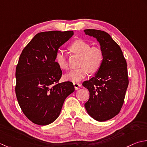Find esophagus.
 Wrapping results in <instances>:
<instances>
[{
    "label": "esophagus",
    "instance_id": "34e87169",
    "mask_svg": "<svg viewBox=\"0 0 147 147\" xmlns=\"http://www.w3.org/2000/svg\"><path fill=\"white\" fill-rule=\"evenodd\" d=\"M74 86L75 89H76V90H77V89L79 88V87L81 86V84H79V83H77V82H74Z\"/></svg>",
    "mask_w": 147,
    "mask_h": 147
}]
</instances>
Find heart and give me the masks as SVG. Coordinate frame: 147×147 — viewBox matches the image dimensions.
Listing matches in <instances>:
<instances>
[{
  "label": "heart",
  "mask_w": 147,
  "mask_h": 147,
  "mask_svg": "<svg viewBox=\"0 0 147 147\" xmlns=\"http://www.w3.org/2000/svg\"><path fill=\"white\" fill-rule=\"evenodd\" d=\"M69 49L71 52L80 56L79 66L77 69L73 70L65 76V78L71 82H79L85 78L89 73L95 74L100 69L103 60V52L100 48L92 47L86 42L77 40L71 44ZM55 61L62 70H68V64L65 53L58 51Z\"/></svg>",
  "instance_id": "obj_1"
}]
</instances>
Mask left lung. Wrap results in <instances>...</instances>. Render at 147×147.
Wrapping results in <instances>:
<instances>
[{"mask_svg": "<svg viewBox=\"0 0 147 147\" xmlns=\"http://www.w3.org/2000/svg\"><path fill=\"white\" fill-rule=\"evenodd\" d=\"M84 32L97 40L103 55L100 69L82 83L89 92L84 106L92 118L103 122L117 115L124 103L129 84L127 63L121 47L108 33L95 29Z\"/></svg>", "mask_w": 147, "mask_h": 147, "instance_id": "obj_1", "label": "left lung"}]
</instances>
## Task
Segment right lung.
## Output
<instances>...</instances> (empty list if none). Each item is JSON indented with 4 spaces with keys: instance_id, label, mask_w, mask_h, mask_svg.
Instances as JSON below:
<instances>
[{
    "instance_id": "right-lung-1",
    "label": "right lung",
    "mask_w": 147,
    "mask_h": 147,
    "mask_svg": "<svg viewBox=\"0 0 147 147\" xmlns=\"http://www.w3.org/2000/svg\"><path fill=\"white\" fill-rule=\"evenodd\" d=\"M74 35L73 31H49L36 34L20 56L15 91L20 106L30 121L46 125L60 114L63 105L74 91L73 83H58L62 71L56 53Z\"/></svg>"
}]
</instances>
